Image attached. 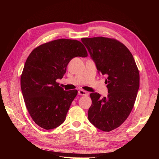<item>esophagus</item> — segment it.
Listing matches in <instances>:
<instances>
[{
    "label": "esophagus",
    "instance_id": "1",
    "mask_svg": "<svg viewBox=\"0 0 159 159\" xmlns=\"http://www.w3.org/2000/svg\"><path fill=\"white\" fill-rule=\"evenodd\" d=\"M78 95H88L89 93L87 92V91H84V90H80L78 91Z\"/></svg>",
    "mask_w": 159,
    "mask_h": 159
}]
</instances>
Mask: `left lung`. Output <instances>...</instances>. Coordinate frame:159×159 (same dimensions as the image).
Listing matches in <instances>:
<instances>
[{
    "label": "left lung",
    "mask_w": 159,
    "mask_h": 159,
    "mask_svg": "<svg viewBox=\"0 0 159 159\" xmlns=\"http://www.w3.org/2000/svg\"><path fill=\"white\" fill-rule=\"evenodd\" d=\"M98 72L107 75V97L90 93L91 124L103 131L119 127L131 113L139 88V71L132 54L121 42L105 37L83 38Z\"/></svg>",
    "instance_id": "obj_1"
}]
</instances>
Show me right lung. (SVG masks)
Instances as JSON below:
<instances>
[{"mask_svg":"<svg viewBox=\"0 0 159 159\" xmlns=\"http://www.w3.org/2000/svg\"><path fill=\"white\" fill-rule=\"evenodd\" d=\"M78 56H88L82 43L63 38L36 47L28 57L21 90L28 113L42 129H55L65 121L78 91H64L56 80L63 78L70 61Z\"/></svg>","mask_w":159,"mask_h":159,"instance_id":"right-lung-1","label":"right lung"}]
</instances>
